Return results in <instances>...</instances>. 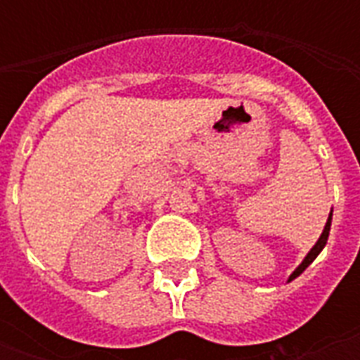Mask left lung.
<instances>
[{
    "label": "left lung",
    "mask_w": 360,
    "mask_h": 360,
    "mask_svg": "<svg viewBox=\"0 0 360 360\" xmlns=\"http://www.w3.org/2000/svg\"><path fill=\"white\" fill-rule=\"evenodd\" d=\"M330 222H333V210H330V214H328V218H326V224H325V229H323V234L319 236V240H316V244H314L311 250H309V255L304 256V260H302V262L298 264L297 269L292 270V274L288 276V283H290V281H295L297 276H300V274H302L304 270L309 269V264H311L312 260H314L316 256L321 255V250L325 248L326 240H328V232H330Z\"/></svg>",
    "instance_id": "8db88e82"
}]
</instances>
